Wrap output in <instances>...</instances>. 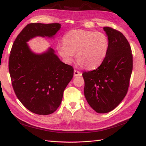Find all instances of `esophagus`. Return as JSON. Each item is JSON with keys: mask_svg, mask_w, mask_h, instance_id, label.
Instances as JSON below:
<instances>
[{"mask_svg": "<svg viewBox=\"0 0 146 146\" xmlns=\"http://www.w3.org/2000/svg\"><path fill=\"white\" fill-rule=\"evenodd\" d=\"M81 75V73L80 72V71L76 70H74V76H79V75Z\"/></svg>", "mask_w": 146, "mask_h": 146, "instance_id": "obj_1", "label": "esophagus"}]
</instances>
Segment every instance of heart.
<instances>
[{
    "mask_svg": "<svg viewBox=\"0 0 146 146\" xmlns=\"http://www.w3.org/2000/svg\"><path fill=\"white\" fill-rule=\"evenodd\" d=\"M64 44H59L57 50L62 57L71 63L75 57L78 64L87 69L97 68L107 55L110 41L100 31L72 29L63 37Z\"/></svg>",
    "mask_w": 146,
    "mask_h": 146,
    "instance_id": "obj_1",
    "label": "heart"
}]
</instances>
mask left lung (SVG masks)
<instances>
[{
    "label": "left lung",
    "instance_id": "left-lung-1",
    "mask_svg": "<svg viewBox=\"0 0 146 146\" xmlns=\"http://www.w3.org/2000/svg\"><path fill=\"white\" fill-rule=\"evenodd\" d=\"M104 30L110 41L107 55L97 69L82 73L86 100L98 113L110 112L122 102L133 70L131 49L125 36L111 27Z\"/></svg>",
    "mask_w": 146,
    "mask_h": 146
}]
</instances>
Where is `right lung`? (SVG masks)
I'll use <instances>...</instances> for the list:
<instances>
[{
	"mask_svg": "<svg viewBox=\"0 0 146 146\" xmlns=\"http://www.w3.org/2000/svg\"><path fill=\"white\" fill-rule=\"evenodd\" d=\"M60 28L58 23L29 24L11 49L8 67L15 93L24 107L37 115H49L57 110L73 78V68L61 62L53 49L36 55L26 42L36 36H53Z\"/></svg>",
	"mask_w": 146,
	"mask_h": 146,
	"instance_id": "add662e5",
	"label": "right lung"
}]
</instances>
